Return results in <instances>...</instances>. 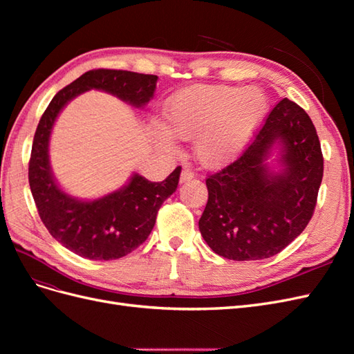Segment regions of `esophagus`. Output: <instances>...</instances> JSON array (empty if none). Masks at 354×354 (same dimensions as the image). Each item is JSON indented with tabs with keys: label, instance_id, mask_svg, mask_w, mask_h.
Instances as JSON below:
<instances>
[{
	"label": "esophagus",
	"instance_id": "1",
	"mask_svg": "<svg viewBox=\"0 0 354 354\" xmlns=\"http://www.w3.org/2000/svg\"><path fill=\"white\" fill-rule=\"evenodd\" d=\"M192 178H195V173L189 168H185L183 171H181L180 174V183H186V181H190Z\"/></svg>",
	"mask_w": 354,
	"mask_h": 354
}]
</instances>
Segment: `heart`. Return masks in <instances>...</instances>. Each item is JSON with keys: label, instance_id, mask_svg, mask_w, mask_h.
I'll return each instance as SVG.
<instances>
[{"label": "heart", "instance_id": "obj_1", "mask_svg": "<svg viewBox=\"0 0 354 354\" xmlns=\"http://www.w3.org/2000/svg\"><path fill=\"white\" fill-rule=\"evenodd\" d=\"M267 109L269 100L260 88L196 85L167 102L164 120L176 136L195 137V153L202 164L220 167L243 152ZM155 134L164 145L173 146V134L165 127L156 125Z\"/></svg>", "mask_w": 354, "mask_h": 354}]
</instances>
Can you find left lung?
Segmentation results:
<instances>
[{
	"label": "left lung",
	"instance_id": "1",
	"mask_svg": "<svg viewBox=\"0 0 354 354\" xmlns=\"http://www.w3.org/2000/svg\"><path fill=\"white\" fill-rule=\"evenodd\" d=\"M274 144L281 147L279 174L265 162ZM322 177L324 156L312 120L297 103L281 100L242 155L208 176L202 238L224 259H269L306 229Z\"/></svg>",
	"mask_w": 354,
	"mask_h": 354
}]
</instances>
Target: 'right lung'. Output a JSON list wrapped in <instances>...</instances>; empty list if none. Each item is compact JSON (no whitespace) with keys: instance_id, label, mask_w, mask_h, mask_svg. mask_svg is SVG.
<instances>
[{"instance_id":"add662e5","label":"right lung","mask_w":354,"mask_h":354,"mask_svg":"<svg viewBox=\"0 0 354 354\" xmlns=\"http://www.w3.org/2000/svg\"><path fill=\"white\" fill-rule=\"evenodd\" d=\"M156 81V75L93 69L62 88L41 116L29 159L32 196L51 236L84 259L116 260L140 246L155 226L160 205L176 192L181 167L160 183L134 174L120 190L94 201H80L65 194L53 177L48 160L53 125L68 102L91 88L142 108L153 97Z\"/></svg>"}]
</instances>
